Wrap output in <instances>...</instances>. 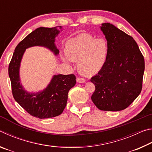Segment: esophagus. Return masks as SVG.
Masks as SVG:
<instances>
[{"label":"esophagus","mask_w":152,"mask_h":152,"mask_svg":"<svg viewBox=\"0 0 152 152\" xmlns=\"http://www.w3.org/2000/svg\"><path fill=\"white\" fill-rule=\"evenodd\" d=\"M76 81L78 82V83H84L85 82V79L84 78H77Z\"/></svg>","instance_id":"1"}]
</instances>
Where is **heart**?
<instances>
[{"label":"heart","mask_w":152,"mask_h":152,"mask_svg":"<svg viewBox=\"0 0 152 152\" xmlns=\"http://www.w3.org/2000/svg\"><path fill=\"white\" fill-rule=\"evenodd\" d=\"M65 51L64 60L78 61L80 72L91 76L99 72L106 63L109 44L104 38L82 33L67 42Z\"/></svg>","instance_id":"heart-1"}]
</instances>
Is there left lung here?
<instances>
[{
	"label": "left lung",
	"mask_w": 152,
	"mask_h": 152,
	"mask_svg": "<svg viewBox=\"0 0 152 152\" xmlns=\"http://www.w3.org/2000/svg\"><path fill=\"white\" fill-rule=\"evenodd\" d=\"M101 29L109 44L106 63L91 81L95 85L91 99L101 110L119 111L126 109L142 88L145 61L132 37L109 23Z\"/></svg>",
	"instance_id": "left-lung-1"
}]
</instances>
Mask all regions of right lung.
I'll use <instances>...</instances> for the list:
<instances>
[{
	"label": "right lung",
	"instance_id": "obj_1",
	"mask_svg": "<svg viewBox=\"0 0 152 152\" xmlns=\"http://www.w3.org/2000/svg\"><path fill=\"white\" fill-rule=\"evenodd\" d=\"M61 28L42 27L33 31L17 45L9 64V76L15 100L31 115L39 119L54 117L62 113L66 106L68 92L76 84V77L74 74L54 75L43 91L29 92L20 82V62L26 49L33 46L46 48L58 56L60 51L55 41Z\"/></svg>",
	"mask_w": 152,
	"mask_h": 152
}]
</instances>
